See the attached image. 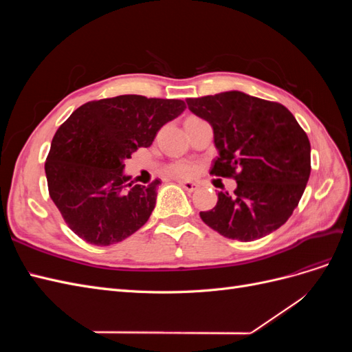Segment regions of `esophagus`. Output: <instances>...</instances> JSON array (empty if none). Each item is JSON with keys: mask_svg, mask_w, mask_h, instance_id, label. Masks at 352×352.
<instances>
[{"mask_svg": "<svg viewBox=\"0 0 352 352\" xmlns=\"http://www.w3.org/2000/svg\"><path fill=\"white\" fill-rule=\"evenodd\" d=\"M179 185L182 186L185 190H188V192H194V190H197L199 188L198 184L189 182V180H179Z\"/></svg>", "mask_w": 352, "mask_h": 352, "instance_id": "obj_1", "label": "esophagus"}]
</instances>
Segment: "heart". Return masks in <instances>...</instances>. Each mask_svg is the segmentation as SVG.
<instances>
[{"instance_id": "b5f03b06", "label": "heart", "mask_w": 352, "mask_h": 352, "mask_svg": "<svg viewBox=\"0 0 352 352\" xmlns=\"http://www.w3.org/2000/svg\"><path fill=\"white\" fill-rule=\"evenodd\" d=\"M168 173L177 177H190L195 173V167L189 163H176L173 166H170Z\"/></svg>"}]
</instances>
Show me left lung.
Listing matches in <instances>:
<instances>
[{"instance_id":"1","label":"left lung","mask_w":352,"mask_h":352,"mask_svg":"<svg viewBox=\"0 0 352 352\" xmlns=\"http://www.w3.org/2000/svg\"><path fill=\"white\" fill-rule=\"evenodd\" d=\"M207 120L219 157L211 175L233 177V194L219 192L216 207L201 211L207 226L229 239L250 242L285 225L311 172L307 133L285 105L241 91L188 98Z\"/></svg>"}]
</instances>
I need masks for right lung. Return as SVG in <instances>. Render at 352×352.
I'll return each instance as SVG.
<instances>
[{
    "instance_id": "1",
    "label": "right lung",
    "mask_w": 352,
    "mask_h": 352,
    "mask_svg": "<svg viewBox=\"0 0 352 352\" xmlns=\"http://www.w3.org/2000/svg\"><path fill=\"white\" fill-rule=\"evenodd\" d=\"M185 109L180 100L119 95L80 105L58 127L45 162L48 190L79 238L107 247L145 225L162 182L133 185L123 162Z\"/></svg>"
}]
</instances>
